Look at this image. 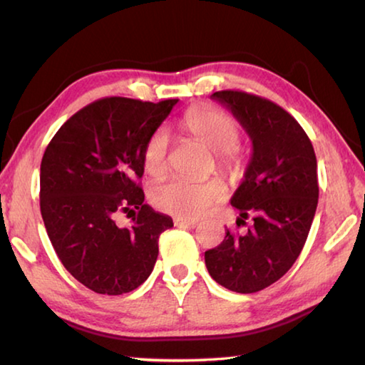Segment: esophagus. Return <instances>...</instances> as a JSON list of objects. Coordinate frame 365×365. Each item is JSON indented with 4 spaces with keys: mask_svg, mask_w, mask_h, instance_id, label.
<instances>
[{
    "mask_svg": "<svg viewBox=\"0 0 365 365\" xmlns=\"http://www.w3.org/2000/svg\"><path fill=\"white\" fill-rule=\"evenodd\" d=\"M174 224H175L177 227H187V228H195V227H197V222H196V220H187V219H180V217L174 219Z\"/></svg>",
    "mask_w": 365,
    "mask_h": 365,
    "instance_id": "1",
    "label": "esophagus"
}]
</instances>
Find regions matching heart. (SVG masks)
I'll return each instance as SVG.
<instances>
[{"instance_id": "obj_1", "label": "heart", "mask_w": 365, "mask_h": 365, "mask_svg": "<svg viewBox=\"0 0 365 365\" xmlns=\"http://www.w3.org/2000/svg\"><path fill=\"white\" fill-rule=\"evenodd\" d=\"M182 125L191 137L215 153L217 165L232 175H238L245 165L238 150V123L230 115L214 108L191 109L183 117ZM169 133L160 128L148 141L145 150V170L148 175L160 177L168 170ZM225 195L224 183L217 178L207 182H188L174 178L153 190L151 201L159 211L182 219H197Z\"/></svg>"}]
</instances>
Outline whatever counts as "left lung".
I'll list each match as a JSON object with an SVG mask.
<instances>
[{
    "label": "left lung",
    "instance_id": "1",
    "mask_svg": "<svg viewBox=\"0 0 365 365\" xmlns=\"http://www.w3.org/2000/svg\"><path fill=\"white\" fill-rule=\"evenodd\" d=\"M212 100L232 110L250 135L252 154L232 196L237 224L252 217L248 233L227 230L217 248L205 252L219 285L256 293L282 279L298 259L319 201L317 159L311 140L285 109L265 98L224 90Z\"/></svg>",
    "mask_w": 365,
    "mask_h": 365
}]
</instances>
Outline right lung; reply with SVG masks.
<instances>
[{"label": "right lung", "mask_w": 365, "mask_h": 365, "mask_svg": "<svg viewBox=\"0 0 365 365\" xmlns=\"http://www.w3.org/2000/svg\"><path fill=\"white\" fill-rule=\"evenodd\" d=\"M178 100L103 98L73 114L49 141L40 168L48 237L73 279L100 294L133 292L153 272L169 215L145 205V150ZM137 208L130 227L119 212Z\"/></svg>", "instance_id": "add662e5"}]
</instances>
